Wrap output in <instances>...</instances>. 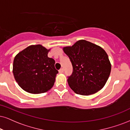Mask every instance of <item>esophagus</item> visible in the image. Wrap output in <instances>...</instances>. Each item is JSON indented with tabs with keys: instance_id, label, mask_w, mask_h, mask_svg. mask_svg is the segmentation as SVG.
<instances>
[{
	"instance_id": "34e87169",
	"label": "esophagus",
	"mask_w": 130,
	"mask_h": 130,
	"mask_svg": "<svg viewBox=\"0 0 130 130\" xmlns=\"http://www.w3.org/2000/svg\"><path fill=\"white\" fill-rule=\"evenodd\" d=\"M59 72L60 73H63V68L60 69V70H59Z\"/></svg>"
}]
</instances>
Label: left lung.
<instances>
[{"label": "left lung", "mask_w": 130, "mask_h": 130, "mask_svg": "<svg viewBox=\"0 0 130 130\" xmlns=\"http://www.w3.org/2000/svg\"><path fill=\"white\" fill-rule=\"evenodd\" d=\"M63 50L73 65L68 83L75 93L89 95L104 87L111 71V63L104 49L82 39Z\"/></svg>", "instance_id": "8db88e82"}]
</instances>
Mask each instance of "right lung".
Returning a JSON list of instances; mask_svg holds the SVG:
<instances>
[{
	"label": "right lung",
	"instance_id": "right-lung-1",
	"mask_svg": "<svg viewBox=\"0 0 130 130\" xmlns=\"http://www.w3.org/2000/svg\"><path fill=\"white\" fill-rule=\"evenodd\" d=\"M49 51L40 44L33 45L15 56L13 74L24 91L38 94L53 86L58 71L55 67V60L48 57Z\"/></svg>",
	"mask_w": 130,
	"mask_h": 130
}]
</instances>
